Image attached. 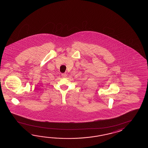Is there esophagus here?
Masks as SVG:
<instances>
[{
    "mask_svg": "<svg viewBox=\"0 0 148 148\" xmlns=\"http://www.w3.org/2000/svg\"><path fill=\"white\" fill-rule=\"evenodd\" d=\"M61 76H62V77H66V73H62V74H61Z\"/></svg>",
    "mask_w": 148,
    "mask_h": 148,
    "instance_id": "34e87169",
    "label": "esophagus"
}]
</instances>
